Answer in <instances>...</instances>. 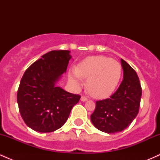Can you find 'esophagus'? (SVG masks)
Instances as JSON below:
<instances>
[{
  "mask_svg": "<svg viewBox=\"0 0 160 160\" xmlns=\"http://www.w3.org/2000/svg\"><path fill=\"white\" fill-rule=\"evenodd\" d=\"M80 100H81V102H86V101L88 100V98H86V97L82 95V96H81V98H80Z\"/></svg>",
  "mask_w": 160,
  "mask_h": 160,
  "instance_id": "obj_1",
  "label": "esophagus"
}]
</instances>
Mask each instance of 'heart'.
Listing matches in <instances>:
<instances>
[{
    "mask_svg": "<svg viewBox=\"0 0 160 160\" xmlns=\"http://www.w3.org/2000/svg\"><path fill=\"white\" fill-rule=\"evenodd\" d=\"M122 66L117 61L104 56L86 58L69 74V81L80 87L81 79H87L86 87L95 98H103L113 94L122 78Z\"/></svg>",
    "mask_w": 160,
    "mask_h": 160,
    "instance_id": "b5f03b06",
    "label": "heart"
}]
</instances>
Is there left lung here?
Here are the masks:
<instances>
[{
	"mask_svg": "<svg viewBox=\"0 0 160 160\" xmlns=\"http://www.w3.org/2000/svg\"><path fill=\"white\" fill-rule=\"evenodd\" d=\"M123 80L109 98L97 101L91 121L95 128L106 133L122 132L135 120L142 94L135 71L121 58Z\"/></svg>",
	"mask_w": 160,
	"mask_h": 160,
	"instance_id": "1",
	"label": "left lung"
}]
</instances>
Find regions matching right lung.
<instances>
[{
	"label": "right lung",
	"instance_id": "1",
	"mask_svg": "<svg viewBox=\"0 0 160 160\" xmlns=\"http://www.w3.org/2000/svg\"><path fill=\"white\" fill-rule=\"evenodd\" d=\"M69 50L46 53L25 71L17 92L20 114L25 124L39 132L61 128L80 95L64 90L56 82L67 70Z\"/></svg>",
	"mask_w": 160,
	"mask_h": 160
}]
</instances>
